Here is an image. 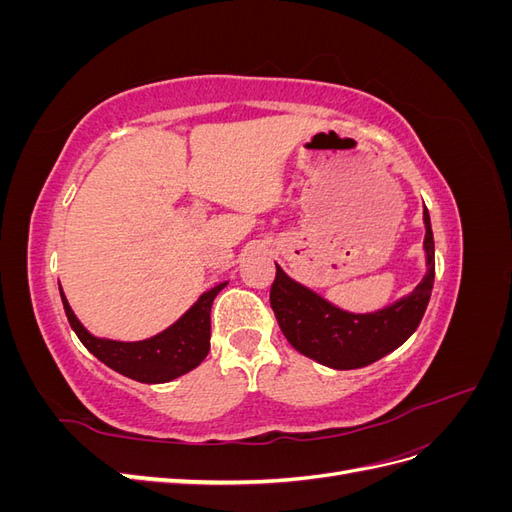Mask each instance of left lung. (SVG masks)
<instances>
[{
	"label": "left lung",
	"instance_id": "1",
	"mask_svg": "<svg viewBox=\"0 0 512 512\" xmlns=\"http://www.w3.org/2000/svg\"><path fill=\"white\" fill-rule=\"evenodd\" d=\"M423 222L427 273L410 294L378 312L352 314L339 309L318 292L294 282L280 265H275L271 307L290 346L320 365L359 369L404 344L423 320L436 277V250L427 207L423 209Z\"/></svg>",
	"mask_w": 512,
	"mask_h": 512
}]
</instances>
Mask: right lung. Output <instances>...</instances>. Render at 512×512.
<instances>
[{
	"label": "right lung",
	"mask_w": 512,
	"mask_h": 512,
	"mask_svg": "<svg viewBox=\"0 0 512 512\" xmlns=\"http://www.w3.org/2000/svg\"><path fill=\"white\" fill-rule=\"evenodd\" d=\"M226 284L222 282L200 294L198 301L177 322L143 342H117V339L91 335L72 312L61 286L59 294L72 331L98 361L136 382L162 384L188 374L205 361L211 339V305Z\"/></svg>",
	"instance_id": "right-lung-1"
}]
</instances>
